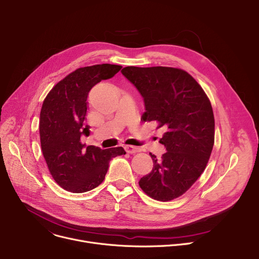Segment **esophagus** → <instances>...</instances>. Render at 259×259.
I'll use <instances>...</instances> for the list:
<instances>
[{
	"label": "esophagus",
	"instance_id": "34e87169",
	"mask_svg": "<svg viewBox=\"0 0 259 259\" xmlns=\"http://www.w3.org/2000/svg\"><path fill=\"white\" fill-rule=\"evenodd\" d=\"M126 152L129 153V154H134V153H137V152H141V149L139 147H134V146H125L124 147Z\"/></svg>",
	"mask_w": 259,
	"mask_h": 259
}]
</instances>
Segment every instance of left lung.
Returning a JSON list of instances; mask_svg holds the SVG:
<instances>
[{
    "label": "left lung",
    "instance_id": "obj_1",
    "mask_svg": "<svg viewBox=\"0 0 259 259\" xmlns=\"http://www.w3.org/2000/svg\"><path fill=\"white\" fill-rule=\"evenodd\" d=\"M122 74L144 99L145 122L165 132L159 140L166 152L153 159L151 173L140 186L151 198L166 202L183 195L201 176L214 143L210 102L199 83L180 68L127 66Z\"/></svg>",
    "mask_w": 259,
    "mask_h": 259
}]
</instances>
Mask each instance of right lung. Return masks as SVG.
<instances>
[{"instance_id":"obj_1","label":"right lung","mask_w":259,"mask_h":259,"mask_svg":"<svg viewBox=\"0 0 259 259\" xmlns=\"http://www.w3.org/2000/svg\"><path fill=\"white\" fill-rule=\"evenodd\" d=\"M122 66L96 64L77 68L48 94L40 111L39 134L44 157L53 179L71 193H85L99 186L112 158L124 148L102 150L82 143L89 136L85 125L89 93L102 80L112 78Z\"/></svg>"}]
</instances>
